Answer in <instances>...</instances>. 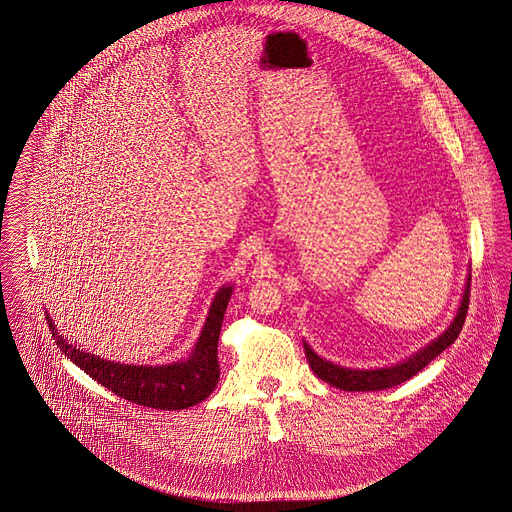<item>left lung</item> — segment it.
Listing matches in <instances>:
<instances>
[{
    "instance_id": "left-lung-1",
    "label": "left lung",
    "mask_w": 512,
    "mask_h": 512,
    "mask_svg": "<svg viewBox=\"0 0 512 512\" xmlns=\"http://www.w3.org/2000/svg\"><path fill=\"white\" fill-rule=\"evenodd\" d=\"M470 281L472 275L468 277V287L464 291L462 303L458 308V314L454 318V322L450 324V328L444 332L441 338L433 341L431 345H427L425 349H421L419 353H415L413 357H409L408 361L396 365V367H388V369H376V371H351V369H343L330 361L320 359L307 343H305V353H307L308 365L312 369V373L322 378L324 382L345 390V392H373V390H386L392 386H398L402 382L409 380L411 376L417 375L421 369H425L437 355H441L448 345H452L468 314V305H470Z\"/></svg>"
}]
</instances>
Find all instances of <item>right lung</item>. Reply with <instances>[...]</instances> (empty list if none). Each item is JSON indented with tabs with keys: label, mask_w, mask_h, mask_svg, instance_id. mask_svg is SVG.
<instances>
[{
	"label": "right lung",
	"mask_w": 512,
	"mask_h": 512,
	"mask_svg": "<svg viewBox=\"0 0 512 512\" xmlns=\"http://www.w3.org/2000/svg\"><path fill=\"white\" fill-rule=\"evenodd\" d=\"M231 293L233 287H221L217 293L190 359L163 367L120 365L89 355L64 340L48 316L46 320L60 351L116 396L145 408L184 409L204 402L219 382L217 341Z\"/></svg>",
	"instance_id": "right-lung-1"
}]
</instances>
